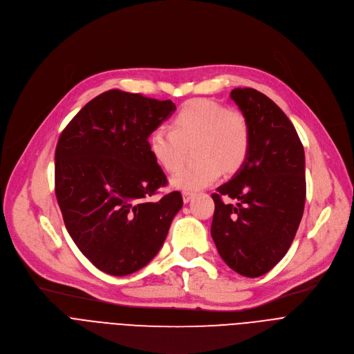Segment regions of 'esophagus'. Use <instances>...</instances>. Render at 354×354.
<instances>
[{"label":"esophagus","mask_w":354,"mask_h":354,"mask_svg":"<svg viewBox=\"0 0 354 354\" xmlns=\"http://www.w3.org/2000/svg\"><path fill=\"white\" fill-rule=\"evenodd\" d=\"M193 196H194V193H192V192H183V193H182V197H183L185 203H189V201L192 200Z\"/></svg>","instance_id":"esophagus-1"}]
</instances>
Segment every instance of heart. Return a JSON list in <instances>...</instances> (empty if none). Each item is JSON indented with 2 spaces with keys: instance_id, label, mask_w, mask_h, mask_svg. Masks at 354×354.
Segmentation results:
<instances>
[{
  "instance_id": "obj_1",
  "label": "heart",
  "mask_w": 354,
  "mask_h": 354,
  "mask_svg": "<svg viewBox=\"0 0 354 354\" xmlns=\"http://www.w3.org/2000/svg\"><path fill=\"white\" fill-rule=\"evenodd\" d=\"M196 143L198 162L176 172L171 185L192 192L210 186L224 172L239 171L250 149V129L246 118L210 99H192L174 115L169 131L157 127L148 136V149L168 174L177 171L184 148Z\"/></svg>"
}]
</instances>
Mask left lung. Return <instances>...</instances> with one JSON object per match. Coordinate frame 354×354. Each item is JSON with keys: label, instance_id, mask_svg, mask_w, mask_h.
<instances>
[{"label": "left lung", "instance_id": "obj_1", "mask_svg": "<svg viewBox=\"0 0 354 354\" xmlns=\"http://www.w3.org/2000/svg\"><path fill=\"white\" fill-rule=\"evenodd\" d=\"M230 97L249 123L250 149L243 167L212 194V236L234 272L259 277L284 258L304 213V147L290 119L265 93L235 88ZM223 195L237 205H225Z\"/></svg>", "mask_w": 354, "mask_h": 354}]
</instances>
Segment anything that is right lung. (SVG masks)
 Listing matches in <instances>:
<instances>
[{
    "instance_id": "obj_1",
    "label": "right lung",
    "mask_w": 354,
    "mask_h": 354,
    "mask_svg": "<svg viewBox=\"0 0 354 354\" xmlns=\"http://www.w3.org/2000/svg\"><path fill=\"white\" fill-rule=\"evenodd\" d=\"M176 111L172 100L111 89L63 130L55 189L66 228L82 255L112 276L154 259L182 209V194L151 200L168 180L148 149V136Z\"/></svg>"
}]
</instances>
